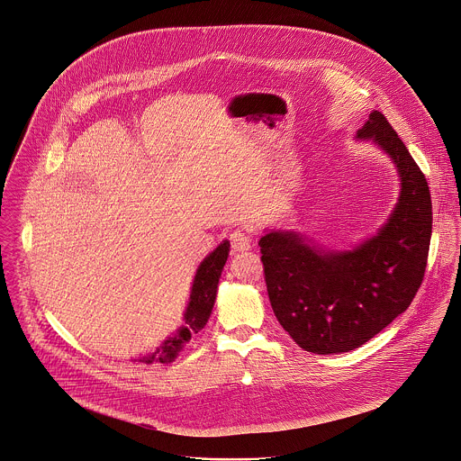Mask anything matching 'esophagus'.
I'll return each instance as SVG.
<instances>
[{"mask_svg": "<svg viewBox=\"0 0 461 461\" xmlns=\"http://www.w3.org/2000/svg\"><path fill=\"white\" fill-rule=\"evenodd\" d=\"M230 244H231V249L233 251H248L251 248V239L242 233L240 230H235L233 233H230Z\"/></svg>", "mask_w": 461, "mask_h": 461, "instance_id": "34e87169", "label": "esophagus"}]
</instances>
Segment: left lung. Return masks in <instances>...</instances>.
<instances>
[{
  "label": "left lung",
  "mask_w": 461,
  "mask_h": 461,
  "mask_svg": "<svg viewBox=\"0 0 461 461\" xmlns=\"http://www.w3.org/2000/svg\"><path fill=\"white\" fill-rule=\"evenodd\" d=\"M357 138H374L401 177L399 203L379 233L352 251H323L293 231L258 242L271 307L307 352L359 348L413 302L424 280L433 204L428 179L388 118L372 111Z\"/></svg>",
  "instance_id": "obj_1"
}]
</instances>
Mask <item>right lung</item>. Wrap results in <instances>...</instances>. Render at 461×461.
Listing matches in <instances>:
<instances>
[{"label":"right lung","mask_w":461,"mask_h":461,"mask_svg":"<svg viewBox=\"0 0 461 461\" xmlns=\"http://www.w3.org/2000/svg\"><path fill=\"white\" fill-rule=\"evenodd\" d=\"M228 253H230V242L224 240L201 262L194 278L190 302L185 312V327H181L177 334L168 338L158 352L140 361H145V363L156 361V363L168 365L183 352L190 338L204 329L215 303L217 285H219L222 267L228 260Z\"/></svg>","instance_id":"1"}]
</instances>
